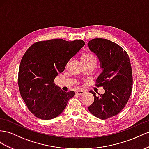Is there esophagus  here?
<instances>
[{
    "instance_id": "esophagus-1",
    "label": "esophagus",
    "mask_w": 149,
    "mask_h": 149,
    "mask_svg": "<svg viewBox=\"0 0 149 149\" xmlns=\"http://www.w3.org/2000/svg\"><path fill=\"white\" fill-rule=\"evenodd\" d=\"M84 93H85V91L83 90H77V91H76V92H75V93L78 95H82Z\"/></svg>"
}]
</instances>
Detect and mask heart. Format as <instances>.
<instances>
[{"instance_id":"heart-1","label":"heart","mask_w":149,"mask_h":149,"mask_svg":"<svg viewBox=\"0 0 149 149\" xmlns=\"http://www.w3.org/2000/svg\"><path fill=\"white\" fill-rule=\"evenodd\" d=\"M91 58L96 59L95 58V56L93 55H91V54H87L84 55V56L83 57L82 59H91Z\"/></svg>"}]
</instances>
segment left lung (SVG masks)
<instances>
[{
	"instance_id": "8db88e82",
	"label": "left lung",
	"mask_w": 149,
	"mask_h": 149,
	"mask_svg": "<svg viewBox=\"0 0 149 149\" xmlns=\"http://www.w3.org/2000/svg\"><path fill=\"white\" fill-rule=\"evenodd\" d=\"M89 48L100 61L103 69L96 81V87H103L105 93L94 97L88 107L90 113L101 120H106L119 113L124 108L132 93V70L127 52L120 45L102 38L89 41Z\"/></svg>"
}]
</instances>
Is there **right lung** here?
<instances>
[{"label": "right lung", "mask_w": 149, "mask_h": 149, "mask_svg": "<svg viewBox=\"0 0 149 149\" xmlns=\"http://www.w3.org/2000/svg\"><path fill=\"white\" fill-rule=\"evenodd\" d=\"M84 45L82 40L53 39L36 42L25 52L19 69L18 86L22 100L36 118H56L74 96V91H63L54 80Z\"/></svg>", "instance_id": "right-lung-1"}]
</instances>
